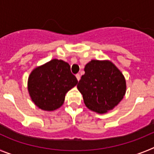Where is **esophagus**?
<instances>
[{"instance_id":"34e87169","label":"esophagus","mask_w":154,"mask_h":154,"mask_svg":"<svg viewBox=\"0 0 154 154\" xmlns=\"http://www.w3.org/2000/svg\"><path fill=\"white\" fill-rule=\"evenodd\" d=\"M75 76H76V79H77V80H78V81H79V80H80V75L79 74H76Z\"/></svg>"}]
</instances>
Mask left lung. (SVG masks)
Segmentation results:
<instances>
[{
	"instance_id": "1",
	"label": "left lung",
	"mask_w": 154,
	"mask_h": 154,
	"mask_svg": "<svg viewBox=\"0 0 154 154\" xmlns=\"http://www.w3.org/2000/svg\"><path fill=\"white\" fill-rule=\"evenodd\" d=\"M77 85L88 109L99 114L113 109L126 91L124 75L111 61L91 60Z\"/></svg>"
}]
</instances>
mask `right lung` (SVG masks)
Wrapping results in <instances>:
<instances>
[{
    "label": "right lung",
    "mask_w": 154,
    "mask_h": 154,
    "mask_svg": "<svg viewBox=\"0 0 154 154\" xmlns=\"http://www.w3.org/2000/svg\"><path fill=\"white\" fill-rule=\"evenodd\" d=\"M70 69L69 63L55 58L32 70L28 90L36 106L49 112L62 106L65 94L78 83Z\"/></svg>",
    "instance_id": "obj_1"
}]
</instances>
